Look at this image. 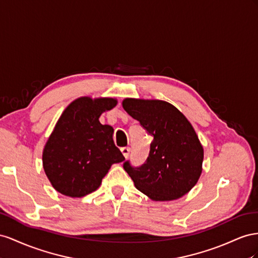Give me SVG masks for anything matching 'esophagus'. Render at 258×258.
Masks as SVG:
<instances>
[{
    "label": "esophagus",
    "instance_id": "1",
    "mask_svg": "<svg viewBox=\"0 0 258 258\" xmlns=\"http://www.w3.org/2000/svg\"><path fill=\"white\" fill-rule=\"evenodd\" d=\"M121 151H122V153H123V156H124L125 158H127V157L130 156L131 149H130V147H123V148H121Z\"/></svg>",
    "mask_w": 258,
    "mask_h": 258
}]
</instances>
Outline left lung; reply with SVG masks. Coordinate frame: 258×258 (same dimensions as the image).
<instances>
[{
    "label": "left lung",
    "instance_id": "left-lung-1",
    "mask_svg": "<svg viewBox=\"0 0 258 258\" xmlns=\"http://www.w3.org/2000/svg\"><path fill=\"white\" fill-rule=\"evenodd\" d=\"M122 105L153 138L144 164L135 167L130 161L123 163L135 187L156 201L185 196L202 172L203 148L192 125L163 100L126 98Z\"/></svg>",
    "mask_w": 258,
    "mask_h": 258
}]
</instances>
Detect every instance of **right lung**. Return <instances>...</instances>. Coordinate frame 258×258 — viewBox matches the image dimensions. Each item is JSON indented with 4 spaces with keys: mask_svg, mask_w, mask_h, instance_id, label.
I'll return each instance as SVG.
<instances>
[{
    "mask_svg": "<svg viewBox=\"0 0 258 258\" xmlns=\"http://www.w3.org/2000/svg\"><path fill=\"white\" fill-rule=\"evenodd\" d=\"M113 98L81 97L66 108L43 150V167L61 195L81 198L96 190L109 168L124 161L113 143V128L99 116Z\"/></svg>",
    "mask_w": 258,
    "mask_h": 258,
    "instance_id": "1",
    "label": "right lung"
}]
</instances>
